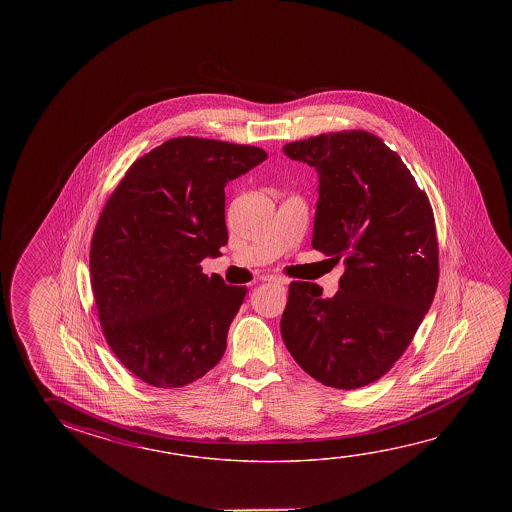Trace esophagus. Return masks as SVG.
Instances as JSON below:
<instances>
[{
  "label": "esophagus",
  "mask_w": 512,
  "mask_h": 512,
  "mask_svg": "<svg viewBox=\"0 0 512 512\" xmlns=\"http://www.w3.org/2000/svg\"><path fill=\"white\" fill-rule=\"evenodd\" d=\"M266 282H271V284L277 285H287L289 284V278L278 277V275H269V277L264 278Z\"/></svg>",
  "instance_id": "34e87169"
}]
</instances>
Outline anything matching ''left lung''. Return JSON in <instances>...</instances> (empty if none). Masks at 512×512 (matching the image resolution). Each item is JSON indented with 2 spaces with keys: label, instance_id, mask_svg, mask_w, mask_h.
<instances>
[{
  "label": "left lung",
  "instance_id": "obj_1",
  "mask_svg": "<svg viewBox=\"0 0 512 512\" xmlns=\"http://www.w3.org/2000/svg\"><path fill=\"white\" fill-rule=\"evenodd\" d=\"M316 169L312 248L344 260L334 298L291 282L280 332L300 368L321 384L357 389L384 377L411 344L439 280L427 194L398 153L364 130L285 144Z\"/></svg>",
  "mask_w": 512,
  "mask_h": 512
}]
</instances>
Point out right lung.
<instances>
[{"mask_svg":"<svg viewBox=\"0 0 512 512\" xmlns=\"http://www.w3.org/2000/svg\"><path fill=\"white\" fill-rule=\"evenodd\" d=\"M268 159L257 146L169 139L135 160L105 203L91 243V285L110 350L153 387L214 368L248 289L203 275L228 241L225 185Z\"/></svg>","mask_w":512,"mask_h":512,"instance_id":"obj_1","label":"right lung"}]
</instances>
